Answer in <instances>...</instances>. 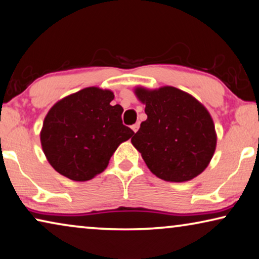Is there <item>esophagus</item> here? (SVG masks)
<instances>
[{
  "instance_id": "esophagus-1",
  "label": "esophagus",
  "mask_w": 259,
  "mask_h": 259,
  "mask_svg": "<svg viewBox=\"0 0 259 259\" xmlns=\"http://www.w3.org/2000/svg\"><path fill=\"white\" fill-rule=\"evenodd\" d=\"M140 128V123H135L134 125H131V129H133L134 133H136V131Z\"/></svg>"
}]
</instances>
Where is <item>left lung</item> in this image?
<instances>
[{
  "mask_svg": "<svg viewBox=\"0 0 259 259\" xmlns=\"http://www.w3.org/2000/svg\"><path fill=\"white\" fill-rule=\"evenodd\" d=\"M148 118L141 123L131 143L152 174L167 182H185L205 169L216 149L212 118L187 93L163 87L137 88Z\"/></svg>",
  "mask_w": 259,
  "mask_h": 259,
  "instance_id": "1",
  "label": "left lung"
}]
</instances>
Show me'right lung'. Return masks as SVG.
I'll return each mask as SVG.
<instances>
[{"instance_id": "right-lung-1", "label": "right lung", "mask_w": 259, "mask_h": 259, "mask_svg": "<svg viewBox=\"0 0 259 259\" xmlns=\"http://www.w3.org/2000/svg\"><path fill=\"white\" fill-rule=\"evenodd\" d=\"M114 94L95 87L63 98L50 109L41 131L50 165L72 181L92 180L107 167L122 142L135 134L122 122Z\"/></svg>"}]
</instances>
